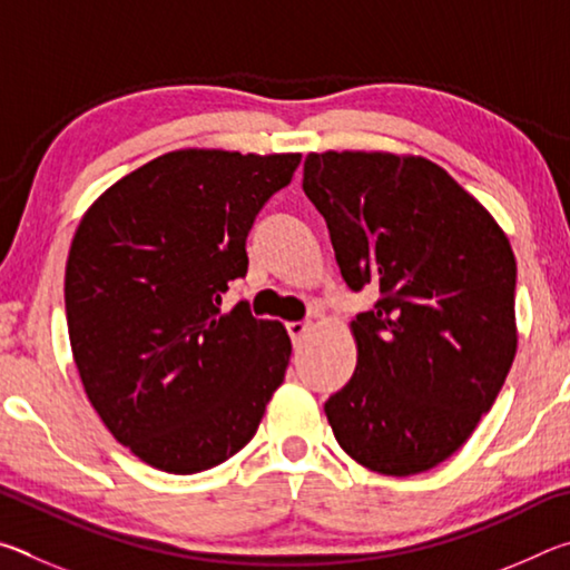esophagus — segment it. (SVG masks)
Here are the masks:
<instances>
[{
	"mask_svg": "<svg viewBox=\"0 0 570 570\" xmlns=\"http://www.w3.org/2000/svg\"><path fill=\"white\" fill-rule=\"evenodd\" d=\"M286 330H288V336H292L294 342H302L312 326H308L306 322H292V324H286Z\"/></svg>",
	"mask_w": 570,
	"mask_h": 570,
	"instance_id": "obj_1",
	"label": "esophagus"
}]
</instances>
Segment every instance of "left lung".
<instances>
[{"label": "left lung", "mask_w": 570, "mask_h": 570, "mask_svg": "<svg viewBox=\"0 0 570 570\" xmlns=\"http://www.w3.org/2000/svg\"><path fill=\"white\" fill-rule=\"evenodd\" d=\"M302 188L344 282L380 302L350 324L356 370L324 404L360 465L407 478L465 445L515 360V256L445 168L384 150L308 153Z\"/></svg>", "instance_id": "left-lung-1"}]
</instances>
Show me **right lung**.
I'll list each match as a JSON object with an SVG mask.
<instances>
[{
    "label": "right lung",
    "instance_id": "obj_1",
    "mask_svg": "<svg viewBox=\"0 0 570 570\" xmlns=\"http://www.w3.org/2000/svg\"><path fill=\"white\" fill-rule=\"evenodd\" d=\"M302 153L170 150L85 210L65 268L72 360L110 435L173 475L216 468L256 435L292 356L282 322L224 294L246 236Z\"/></svg>",
    "mask_w": 570,
    "mask_h": 570
}]
</instances>
